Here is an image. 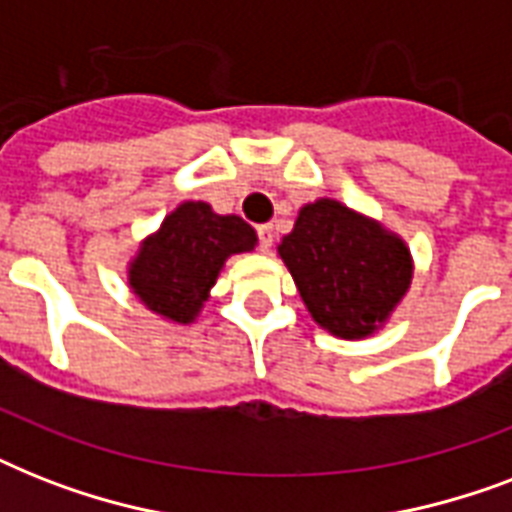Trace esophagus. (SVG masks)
<instances>
[{
    "instance_id": "1",
    "label": "esophagus",
    "mask_w": 512,
    "mask_h": 512,
    "mask_svg": "<svg viewBox=\"0 0 512 512\" xmlns=\"http://www.w3.org/2000/svg\"><path fill=\"white\" fill-rule=\"evenodd\" d=\"M273 239H276V228H273L271 223L257 225V244H260V249H263V252H268V249L273 247Z\"/></svg>"
}]
</instances>
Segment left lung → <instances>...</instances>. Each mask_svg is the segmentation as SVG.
I'll use <instances>...</instances> for the list:
<instances>
[{"instance_id":"1","label":"left lung","mask_w":512,"mask_h":512,"mask_svg":"<svg viewBox=\"0 0 512 512\" xmlns=\"http://www.w3.org/2000/svg\"><path fill=\"white\" fill-rule=\"evenodd\" d=\"M279 255L313 319L345 340L372 335L412 281L404 241L332 199L300 209Z\"/></svg>"}]
</instances>
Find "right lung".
<instances>
[{"mask_svg": "<svg viewBox=\"0 0 512 512\" xmlns=\"http://www.w3.org/2000/svg\"><path fill=\"white\" fill-rule=\"evenodd\" d=\"M255 231L236 215H215L204 201H185L140 247L130 287L154 313L188 324L207 300L225 257L255 249Z\"/></svg>", "mask_w": 512, "mask_h": 512, "instance_id": "right-lung-1", "label": "right lung"}]
</instances>
